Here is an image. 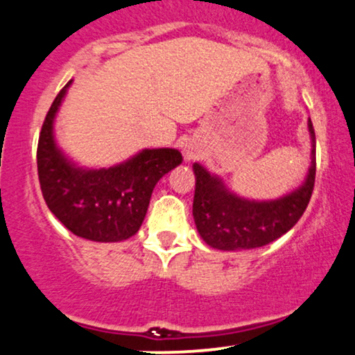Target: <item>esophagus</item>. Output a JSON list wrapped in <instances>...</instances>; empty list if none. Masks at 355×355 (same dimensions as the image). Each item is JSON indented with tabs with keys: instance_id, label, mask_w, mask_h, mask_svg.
<instances>
[{
	"instance_id": "esophagus-1",
	"label": "esophagus",
	"mask_w": 355,
	"mask_h": 355,
	"mask_svg": "<svg viewBox=\"0 0 355 355\" xmlns=\"http://www.w3.org/2000/svg\"><path fill=\"white\" fill-rule=\"evenodd\" d=\"M182 151H184V157L185 159H196L198 157V145L193 139H187L182 145Z\"/></svg>"
}]
</instances>
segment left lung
<instances>
[{
	"mask_svg": "<svg viewBox=\"0 0 355 355\" xmlns=\"http://www.w3.org/2000/svg\"><path fill=\"white\" fill-rule=\"evenodd\" d=\"M310 166L302 185L272 200H254L237 196L224 180L193 163L196 196L193 220L205 244L220 251L256 249L272 243L290 231L309 205L315 184V131L309 119Z\"/></svg>",
	"mask_w": 355,
	"mask_h": 355,
	"instance_id": "left-lung-1",
	"label": "left lung"
}]
</instances>
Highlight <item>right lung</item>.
<instances>
[{
  "label": "right lung",
  "mask_w": 355,
  "mask_h": 355,
  "mask_svg": "<svg viewBox=\"0 0 355 355\" xmlns=\"http://www.w3.org/2000/svg\"><path fill=\"white\" fill-rule=\"evenodd\" d=\"M70 84L72 80L57 94L38 138L42 193L53 216L72 234L96 243L130 239L145 220L155 185L184 158L175 148H145L106 168L80 166L57 145L53 133Z\"/></svg>",
  "instance_id": "right-lung-1"
}]
</instances>
